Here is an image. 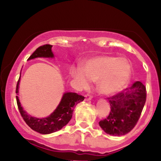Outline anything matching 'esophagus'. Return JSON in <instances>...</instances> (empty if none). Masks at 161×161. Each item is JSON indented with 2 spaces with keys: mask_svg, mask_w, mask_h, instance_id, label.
Returning a JSON list of instances; mask_svg holds the SVG:
<instances>
[{
  "mask_svg": "<svg viewBox=\"0 0 161 161\" xmlns=\"http://www.w3.org/2000/svg\"><path fill=\"white\" fill-rule=\"evenodd\" d=\"M92 96L91 95H89V94H87V95H86V101H90V100H92Z\"/></svg>",
  "mask_w": 161,
  "mask_h": 161,
  "instance_id": "obj_1",
  "label": "esophagus"
}]
</instances>
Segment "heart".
Listing matches in <instances>:
<instances>
[{
  "label": "heart",
  "mask_w": 161,
  "mask_h": 161,
  "mask_svg": "<svg viewBox=\"0 0 161 161\" xmlns=\"http://www.w3.org/2000/svg\"><path fill=\"white\" fill-rule=\"evenodd\" d=\"M72 76L83 88L90 86V81L97 82L101 94L110 95L119 92L131 78L130 63L125 57L101 55L88 59L79 67L71 69Z\"/></svg>",
  "instance_id": "1"
}]
</instances>
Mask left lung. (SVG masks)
<instances>
[{"mask_svg": "<svg viewBox=\"0 0 161 161\" xmlns=\"http://www.w3.org/2000/svg\"><path fill=\"white\" fill-rule=\"evenodd\" d=\"M146 88L139 81L134 82L116 95L108 97L110 104V114L99 122L106 133L123 136L136 125L146 101Z\"/></svg>", "mask_w": 161, "mask_h": 161, "instance_id": "obj_1", "label": "left lung"}]
</instances>
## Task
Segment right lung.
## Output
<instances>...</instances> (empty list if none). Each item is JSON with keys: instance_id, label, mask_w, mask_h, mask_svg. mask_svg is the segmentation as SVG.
Segmentation results:
<instances>
[{"instance_id": "add662e5", "label": "right lung", "mask_w": 161, "mask_h": 161, "mask_svg": "<svg viewBox=\"0 0 161 161\" xmlns=\"http://www.w3.org/2000/svg\"><path fill=\"white\" fill-rule=\"evenodd\" d=\"M51 47L52 45H51L40 46L29 57L28 60H32L36 57H53ZM19 82V79L16 85V93H18ZM16 97L18 109L24 121L31 129L41 134H50L61 129L71 119L75 105L81 101H83L85 99V97L76 93L66 92L63 95L61 101L56 110L47 117L41 119L28 115L27 113L21 107L18 96H16Z\"/></svg>"}]
</instances>
